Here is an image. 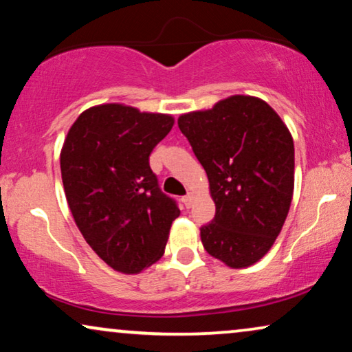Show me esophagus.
Wrapping results in <instances>:
<instances>
[{
	"mask_svg": "<svg viewBox=\"0 0 352 352\" xmlns=\"http://www.w3.org/2000/svg\"><path fill=\"white\" fill-rule=\"evenodd\" d=\"M182 203H184L186 208H190V206L193 204V196H191V195L184 196V198H182Z\"/></svg>",
	"mask_w": 352,
	"mask_h": 352,
	"instance_id": "1",
	"label": "esophagus"
}]
</instances>
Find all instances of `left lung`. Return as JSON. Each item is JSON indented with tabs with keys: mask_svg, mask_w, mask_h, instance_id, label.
<instances>
[{
	"mask_svg": "<svg viewBox=\"0 0 352 352\" xmlns=\"http://www.w3.org/2000/svg\"><path fill=\"white\" fill-rule=\"evenodd\" d=\"M208 173L215 217L201 228L210 256L232 269L261 261L282 232L294 190V144L264 100L233 95L179 117Z\"/></svg>",
	"mask_w": 352,
	"mask_h": 352,
	"instance_id": "1",
	"label": "left lung"
}]
</instances>
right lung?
I'll return each instance as SVG.
<instances>
[{
	"label": "right lung",
	"mask_w": 352,
	"mask_h": 352,
	"mask_svg": "<svg viewBox=\"0 0 352 352\" xmlns=\"http://www.w3.org/2000/svg\"><path fill=\"white\" fill-rule=\"evenodd\" d=\"M173 122L170 114L106 102L77 117L60 149L75 223L98 257L120 274L156 264L180 215L149 167V154Z\"/></svg>",
	"instance_id": "right-lung-1"
}]
</instances>
